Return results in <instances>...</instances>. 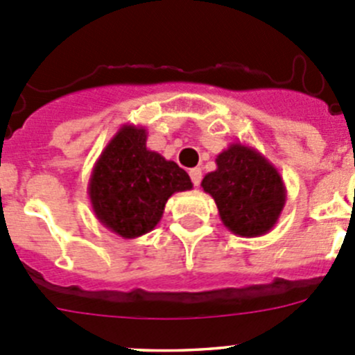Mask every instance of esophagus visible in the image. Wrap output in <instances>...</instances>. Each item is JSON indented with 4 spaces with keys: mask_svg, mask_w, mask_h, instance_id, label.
<instances>
[{
    "mask_svg": "<svg viewBox=\"0 0 355 355\" xmlns=\"http://www.w3.org/2000/svg\"><path fill=\"white\" fill-rule=\"evenodd\" d=\"M189 175H191L192 184L198 187V185L200 184V178H202V171H200V168H192V170L189 171Z\"/></svg>",
    "mask_w": 355,
    "mask_h": 355,
    "instance_id": "esophagus-1",
    "label": "esophagus"
}]
</instances>
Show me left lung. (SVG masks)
<instances>
[{"instance_id":"obj_1","label":"left lung","mask_w":355,"mask_h":355,"mask_svg":"<svg viewBox=\"0 0 355 355\" xmlns=\"http://www.w3.org/2000/svg\"><path fill=\"white\" fill-rule=\"evenodd\" d=\"M221 221L239 237H261L277 225L287 189L277 166L257 149L234 142L216 156V170L200 182Z\"/></svg>"}]
</instances>
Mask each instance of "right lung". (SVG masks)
Listing matches in <instances>:
<instances>
[{
    "label": "right lung",
    "instance_id": "add662e5",
    "mask_svg": "<svg viewBox=\"0 0 355 355\" xmlns=\"http://www.w3.org/2000/svg\"><path fill=\"white\" fill-rule=\"evenodd\" d=\"M148 130L121 125L89 178L87 194L103 227L123 239L148 234L159 223L175 192L191 191L187 171L146 146Z\"/></svg>",
    "mask_w": 355,
    "mask_h": 355
}]
</instances>
